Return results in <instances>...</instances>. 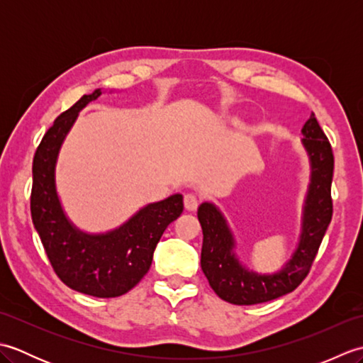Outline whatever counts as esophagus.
I'll return each mask as SVG.
<instances>
[{
    "label": "esophagus",
    "mask_w": 363,
    "mask_h": 363,
    "mask_svg": "<svg viewBox=\"0 0 363 363\" xmlns=\"http://www.w3.org/2000/svg\"><path fill=\"white\" fill-rule=\"evenodd\" d=\"M184 207L189 212H195L198 209V199L195 195H186L184 196Z\"/></svg>",
    "instance_id": "esophagus-1"
}]
</instances>
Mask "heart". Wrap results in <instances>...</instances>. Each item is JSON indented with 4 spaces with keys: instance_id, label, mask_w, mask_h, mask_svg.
I'll list each match as a JSON object with an SVG mask.
<instances>
[{
    "instance_id": "b5f03b06",
    "label": "heart",
    "mask_w": 363,
    "mask_h": 363,
    "mask_svg": "<svg viewBox=\"0 0 363 363\" xmlns=\"http://www.w3.org/2000/svg\"><path fill=\"white\" fill-rule=\"evenodd\" d=\"M230 121H233V123H237V120H234V118H233V120H230Z\"/></svg>"
}]
</instances>
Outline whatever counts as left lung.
I'll return each instance as SVG.
<instances>
[{"instance_id":"8db88e82","label":"left lung","mask_w":363,"mask_h":363,"mask_svg":"<svg viewBox=\"0 0 363 363\" xmlns=\"http://www.w3.org/2000/svg\"><path fill=\"white\" fill-rule=\"evenodd\" d=\"M301 134V143L309 159L311 179L303 204L299 242L281 269L274 273H256L243 265L235 252L234 233L223 212L209 201L198 207V220L203 228V273L213 291L230 304L267 303L295 290L309 273L333 218L330 184L334 154L315 113L304 123Z\"/></svg>"}]
</instances>
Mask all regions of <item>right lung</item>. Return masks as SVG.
Listing matches in <instances>:
<instances>
[{
	"instance_id": "obj_1",
	"label": "right lung",
	"mask_w": 363,
	"mask_h": 363,
	"mask_svg": "<svg viewBox=\"0 0 363 363\" xmlns=\"http://www.w3.org/2000/svg\"><path fill=\"white\" fill-rule=\"evenodd\" d=\"M104 90L84 95L54 120L33 162L30 215L54 272L68 287L96 298L128 293L148 273L154 250L169 223L184 211L181 194L138 209L118 228L86 233L67 217L56 187L60 148L79 112Z\"/></svg>"
}]
</instances>
